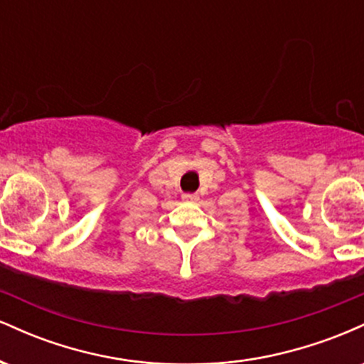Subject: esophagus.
<instances>
[{
    "label": "esophagus",
    "mask_w": 364,
    "mask_h": 364,
    "mask_svg": "<svg viewBox=\"0 0 364 364\" xmlns=\"http://www.w3.org/2000/svg\"><path fill=\"white\" fill-rule=\"evenodd\" d=\"M198 198H200V196L196 193H185V195H183V200H185V202H198Z\"/></svg>",
    "instance_id": "esophagus-1"
}]
</instances>
